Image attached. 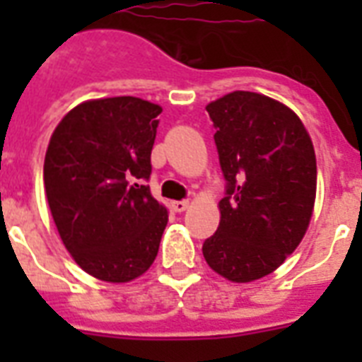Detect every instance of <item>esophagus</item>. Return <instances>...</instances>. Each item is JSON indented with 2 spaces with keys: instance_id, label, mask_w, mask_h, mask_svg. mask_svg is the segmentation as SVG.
I'll list each match as a JSON object with an SVG mask.
<instances>
[{
  "instance_id": "34e87169",
  "label": "esophagus",
  "mask_w": 362,
  "mask_h": 362,
  "mask_svg": "<svg viewBox=\"0 0 362 362\" xmlns=\"http://www.w3.org/2000/svg\"><path fill=\"white\" fill-rule=\"evenodd\" d=\"M187 206H189V201H175L173 203V210L175 212H184V210H187Z\"/></svg>"
}]
</instances>
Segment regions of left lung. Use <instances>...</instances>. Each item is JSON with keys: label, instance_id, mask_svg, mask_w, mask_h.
Here are the masks:
<instances>
[{"label": "left lung", "instance_id": "obj_1", "mask_svg": "<svg viewBox=\"0 0 362 362\" xmlns=\"http://www.w3.org/2000/svg\"><path fill=\"white\" fill-rule=\"evenodd\" d=\"M206 110L227 193L203 255L226 280L247 284L274 272L308 231L317 186L314 144L300 118L263 93L238 90Z\"/></svg>", "mask_w": 362, "mask_h": 362}]
</instances>
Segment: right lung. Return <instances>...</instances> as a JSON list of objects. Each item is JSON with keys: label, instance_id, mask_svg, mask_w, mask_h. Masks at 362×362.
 <instances>
[{"label": "right lung", "instance_id": "add662e5", "mask_svg": "<svg viewBox=\"0 0 362 362\" xmlns=\"http://www.w3.org/2000/svg\"><path fill=\"white\" fill-rule=\"evenodd\" d=\"M161 107L105 98L76 105L54 129L45 156V192L59 238L93 278L125 284L158 255L169 212L150 178Z\"/></svg>", "mask_w": 362, "mask_h": 362}]
</instances>
